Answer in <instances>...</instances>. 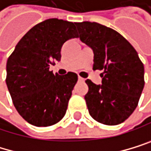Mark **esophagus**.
Here are the masks:
<instances>
[{
    "label": "esophagus",
    "mask_w": 151,
    "mask_h": 151,
    "mask_svg": "<svg viewBox=\"0 0 151 151\" xmlns=\"http://www.w3.org/2000/svg\"><path fill=\"white\" fill-rule=\"evenodd\" d=\"M78 81H79L80 83H83V82H84V79L82 78V77H79V78H78Z\"/></svg>",
    "instance_id": "34e87169"
}]
</instances>
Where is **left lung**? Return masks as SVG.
I'll return each instance as SVG.
<instances>
[{
    "label": "left lung",
    "instance_id": "8db88e82",
    "mask_svg": "<svg viewBox=\"0 0 151 151\" xmlns=\"http://www.w3.org/2000/svg\"><path fill=\"white\" fill-rule=\"evenodd\" d=\"M80 39L94 52V69L103 70L102 84L86 80L87 108L107 125L124 122L137 107L144 88V65L137 52L116 30L96 22L76 23Z\"/></svg>",
    "mask_w": 151,
    "mask_h": 151
}]
</instances>
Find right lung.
<instances>
[{
  "label": "right lung",
  "mask_w": 151,
  "mask_h": 151,
  "mask_svg": "<svg viewBox=\"0 0 151 151\" xmlns=\"http://www.w3.org/2000/svg\"><path fill=\"white\" fill-rule=\"evenodd\" d=\"M76 23L50 18L30 29L18 42L6 64V84L14 108L32 125L46 127L65 116L78 75L49 70L60 61L61 48L78 38Z\"/></svg>",
  "instance_id": "right-lung-1"
}]
</instances>
